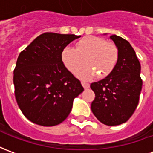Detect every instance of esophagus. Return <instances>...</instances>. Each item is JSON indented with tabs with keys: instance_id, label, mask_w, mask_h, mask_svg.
Returning a JSON list of instances; mask_svg holds the SVG:
<instances>
[{
	"instance_id": "1",
	"label": "esophagus",
	"mask_w": 153,
	"mask_h": 153,
	"mask_svg": "<svg viewBox=\"0 0 153 153\" xmlns=\"http://www.w3.org/2000/svg\"><path fill=\"white\" fill-rule=\"evenodd\" d=\"M82 85H83V87L84 88V89H88V88H89L90 87V84L89 83H86V82H82Z\"/></svg>"
}]
</instances>
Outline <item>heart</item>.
Here are the masks:
<instances>
[{
  "label": "heart",
  "mask_w": 153,
  "mask_h": 153,
  "mask_svg": "<svg viewBox=\"0 0 153 153\" xmlns=\"http://www.w3.org/2000/svg\"><path fill=\"white\" fill-rule=\"evenodd\" d=\"M61 58L65 66L72 74L76 73L85 59L88 65L77 72V76L88 80L97 74L99 78L111 74L118 62L119 51L113 42L96 36H88L77 42L75 48L65 47Z\"/></svg>",
  "instance_id": "heart-1"
}]
</instances>
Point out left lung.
<instances>
[{
	"label": "left lung",
	"mask_w": 153,
	"mask_h": 153,
	"mask_svg": "<svg viewBox=\"0 0 153 153\" xmlns=\"http://www.w3.org/2000/svg\"><path fill=\"white\" fill-rule=\"evenodd\" d=\"M110 38L118 48V62L108 76L91 83L95 93L91 109L100 122L114 126L126 122L134 112L143 81L141 65L129 42L116 35H111Z\"/></svg>",
	"instance_id": "8db88e82"
}]
</instances>
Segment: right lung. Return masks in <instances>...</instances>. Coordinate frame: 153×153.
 <instances>
[{
  "label": "right lung",
  "mask_w": 153,
  "mask_h": 153,
  "mask_svg": "<svg viewBox=\"0 0 153 153\" xmlns=\"http://www.w3.org/2000/svg\"><path fill=\"white\" fill-rule=\"evenodd\" d=\"M79 38L45 33L19 54L14 70L15 98L33 123L42 126L60 124L71 111L74 99L83 91L61 58L64 48Z\"/></svg>",
  "instance_id": "1"
}]
</instances>
